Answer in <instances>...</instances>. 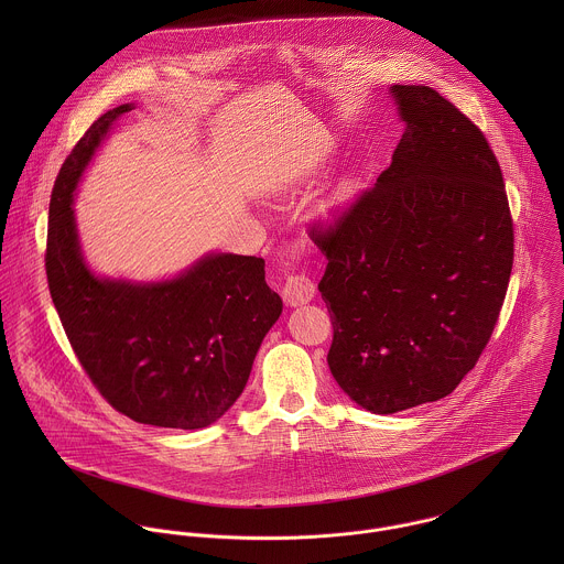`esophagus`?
I'll list each match as a JSON object with an SVG mask.
<instances>
[{
  "label": "esophagus",
  "mask_w": 564,
  "mask_h": 564,
  "mask_svg": "<svg viewBox=\"0 0 564 564\" xmlns=\"http://www.w3.org/2000/svg\"><path fill=\"white\" fill-rule=\"evenodd\" d=\"M282 297L286 306H304L315 297V282L304 273L291 275L282 289Z\"/></svg>",
  "instance_id": "34e87169"
}]
</instances>
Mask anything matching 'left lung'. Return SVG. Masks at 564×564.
Returning <instances> with one entry per match:
<instances>
[{"label":"left lung","instance_id":"8db88e82","mask_svg":"<svg viewBox=\"0 0 564 564\" xmlns=\"http://www.w3.org/2000/svg\"><path fill=\"white\" fill-rule=\"evenodd\" d=\"M393 162L313 241L334 327L327 365L351 402L393 414L476 367L512 271V219L480 128L430 86L393 84Z\"/></svg>","mask_w":564,"mask_h":564}]
</instances>
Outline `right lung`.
Segmentation results:
<instances>
[{
  "mask_svg": "<svg viewBox=\"0 0 564 564\" xmlns=\"http://www.w3.org/2000/svg\"><path fill=\"white\" fill-rule=\"evenodd\" d=\"M123 104L101 115L63 164L50 202L45 269L52 302L84 371L132 421L199 430L241 398L282 300L264 260L210 251L175 278H101L84 260L74 195Z\"/></svg>",
  "mask_w": 564,
  "mask_h": 564,
  "instance_id": "right-lung-1",
  "label": "right lung"
}]
</instances>
